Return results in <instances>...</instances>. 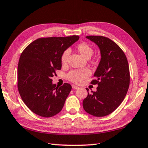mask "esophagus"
I'll list each match as a JSON object with an SVG mask.
<instances>
[{
  "label": "esophagus",
  "instance_id": "obj_1",
  "mask_svg": "<svg viewBox=\"0 0 148 148\" xmlns=\"http://www.w3.org/2000/svg\"><path fill=\"white\" fill-rule=\"evenodd\" d=\"M72 88L75 89V90H76V89H78V88H79L78 86H76V85H74V84H72Z\"/></svg>",
  "mask_w": 148,
  "mask_h": 148
}]
</instances>
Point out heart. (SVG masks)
<instances>
[{
  "label": "heart",
  "instance_id": "heart-1",
  "mask_svg": "<svg viewBox=\"0 0 148 148\" xmlns=\"http://www.w3.org/2000/svg\"><path fill=\"white\" fill-rule=\"evenodd\" d=\"M76 49L78 51V52L82 56V57L86 58V59H90L93 53V49L90 45L86 43H79L78 45L76 47ZM69 56V51H65L62 54L61 60L62 64H65L67 61L68 57ZM89 71L87 70H74L70 72L68 75V78L72 82L75 83H79L83 80L84 78L89 76Z\"/></svg>",
  "mask_w": 148,
  "mask_h": 148
}]
</instances>
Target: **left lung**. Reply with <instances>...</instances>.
Masks as SVG:
<instances>
[{"label":"left lung","mask_w":148,"mask_h":148,"mask_svg":"<svg viewBox=\"0 0 148 148\" xmlns=\"http://www.w3.org/2000/svg\"><path fill=\"white\" fill-rule=\"evenodd\" d=\"M99 49L101 60L91 84H97V91L89 93L83 101V107L95 116L111 114L125 99L130 84L127 58L118 45L107 37H86Z\"/></svg>","instance_id":"obj_1"}]
</instances>
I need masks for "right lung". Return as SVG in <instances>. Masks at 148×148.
I'll return each instance as SVG.
<instances>
[{"label": "right lung", "mask_w": 148, "mask_h": 148, "mask_svg": "<svg viewBox=\"0 0 148 148\" xmlns=\"http://www.w3.org/2000/svg\"><path fill=\"white\" fill-rule=\"evenodd\" d=\"M79 37H45L30 43L21 54L18 66V87L22 99L36 114L51 117L61 111L72 86L58 87L51 78L60 70L64 51Z\"/></svg>", "instance_id": "add662e5"}]
</instances>
